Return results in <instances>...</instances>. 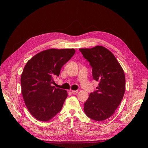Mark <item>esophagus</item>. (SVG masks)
I'll return each mask as SVG.
<instances>
[{
    "label": "esophagus",
    "mask_w": 148,
    "mask_h": 148,
    "mask_svg": "<svg viewBox=\"0 0 148 148\" xmlns=\"http://www.w3.org/2000/svg\"><path fill=\"white\" fill-rule=\"evenodd\" d=\"M78 90H71V93H73V95H75L76 93H78Z\"/></svg>",
    "instance_id": "1"
}]
</instances>
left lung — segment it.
<instances>
[{
    "mask_svg": "<svg viewBox=\"0 0 148 148\" xmlns=\"http://www.w3.org/2000/svg\"><path fill=\"white\" fill-rule=\"evenodd\" d=\"M92 68L93 78L99 82L90 93L84 110L90 119L100 121L110 117L120 104L125 92L124 71L115 56L101 46L80 49Z\"/></svg>",
    "mask_w": 148,
    "mask_h": 148,
    "instance_id": "8db88e82",
    "label": "left lung"
}]
</instances>
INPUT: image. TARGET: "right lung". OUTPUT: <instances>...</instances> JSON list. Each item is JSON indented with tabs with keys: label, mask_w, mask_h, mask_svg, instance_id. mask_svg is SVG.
I'll list each match as a JSON object with an SVG mask.
<instances>
[{
	"label": "right lung",
	"mask_w": 148,
	"mask_h": 148,
	"mask_svg": "<svg viewBox=\"0 0 148 148\" xmlns=\"http://www.w3.org/2000/svg\"><path fill=\"white\" fill-rule=\"evenodd\" d=\"M75 52L74 49H48L34 56L25 65L21 77L22 95L27 109L37 120L49 121L61 111L68 94L52 84Z\"/></svg>",
	"instance_id": "1"
}]
</instances>
